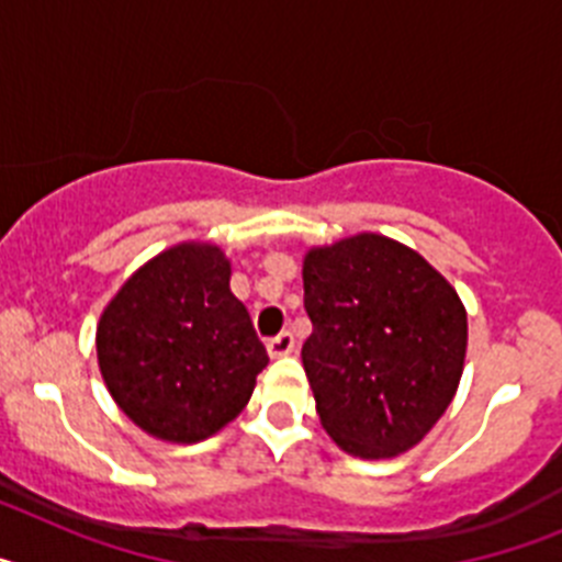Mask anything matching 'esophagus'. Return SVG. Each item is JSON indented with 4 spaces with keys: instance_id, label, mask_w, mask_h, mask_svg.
I'll list each match as a JSON object with an SVG mask.
<instances>
[{
    "instance_id": "esophagus-1",
    "label": "esophagus",
    "mask_w": 562,
    "mask_h": 562,
    "mask_svg": "<svg viewBox=\"0 0 562 562\" xmlns=\"http://www.w3.org/2000/svg\"><path fill=\"white\" fill-rule=\"evenodd\" d=\"M292 349H295V337H292V331H278L276 337L267 340V351H270V357H286Z\"/></svg>"
}]
</instances>
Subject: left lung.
<instances>
[{
  "label": "left lung",
  "instance_id": "8db88e82",
  "mask_svg": "<svg viewBox=\"0 0 562 562\" xmlns=\"http://www.w3.org/2000/svg\"><path fill=\"white\" fill-rule=\"evenodd\" d=\"M301 360L326 434L391 459L425 439L459 389L467 312L448 278L394 238L360 233L304 258Z\"/></svg>",
  "mask_w": 562,
  "mask_h": 562
}]
</instances>
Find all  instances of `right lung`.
I'll list each match as a JSON object with an SVG mask.
<instances>
[{
  "label": "right lung",
  "mask_w": 562,
  "mask_h": 562,
  "mask_svg": "<svg viewBox=\"0 0 562 562\" xmlns=\"http://www.w3.org/2000/svg\"><path fill=\"white\" fill-rule=\"evenodd\" d=\"M95 346L123 414L177 445L236 419L270 362L250 312L231 292V261L200 241L171 247L134 272L103 310Z\"/></svg>",
  "instance_id": "right-lung-1"
}]
</instances>
